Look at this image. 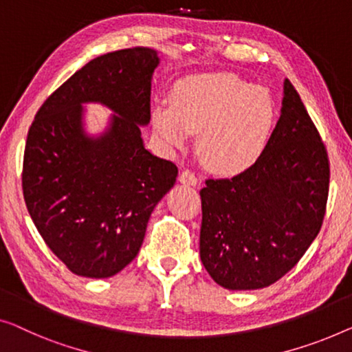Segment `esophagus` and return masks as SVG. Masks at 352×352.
Instances as JSON below:
<instances>
[{
    "instance_id": "34e87169",
    "label": "esophagus",
    "mask_w": 352,
    "mask_h": 352,
    "mask_svg": "<svg viewBox=\"0 0 352 352\" xmlns=\"http://www.w3.org/2000/svg\"><path fill=\"white\" fill-rule=\"evenodd\" d=\"M178 180H180L183 185H188V186H196L197 185V177L190 169L182 170L180 172V177H178Z\"/></svg>"
}]
</instances>
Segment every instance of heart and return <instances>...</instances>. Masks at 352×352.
Returning <instances> with one entry per match:
<instances>
[{"mask_svg":"<svg viewBox=\"0 0 352 352\" xmlns=\"http://www.w3.org/2000/svg\"><path fill=\"white\" fill-rule=\"evenodd\" d=\"M270 93L230 72L183 78L169 104L153 109L156 133L166 144L182 146L199 134L197 155L214 174L237 175L264 153L275 126Z\"/></svg>","mask_w":352,"mask_h":352,"instance_id":"1","label":"heart"}]
</instances>
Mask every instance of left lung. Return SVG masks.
<instances>
[{
    "mask_svg": "<svg viewBox=\"0 0 352 352\" xmlns=\"http://www.w3.org/2000/svg\"><path fill=\"white\" fill-rule=\"evenodd\" d=\"M330 180L327 148L300 96L285 82L281 117L264 153L201 190V259L219 286L262 289L285 276L321 230Z\"/></svg>",
    "mask_w": 352,
    "mask_h": 352,
    "instance_id": "obj_1",
    "label": "left lung"
}]
</instances>
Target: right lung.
Masks as SVG:
<instances>
[{
  "mask_svg": "<svg viewBox=\"0 0 352 352\" xmlns=\"http://www.w3.org/2000/svg\"><path fill=\"white\" fill-rule=\"evenodd\" d=\"M146 47L110 52L87 63L50 94L26 138L22 188L41 237L72 274L107 278L138 256L146 223L174 186L178 169L144 148L151 74ZM117 111L108 133L88 140L82 102Z\"/></svg>",
  "mask_w": 352,
  "mask_h": 352,
  "instance_id": "obj_1",
  "label": "right lung"
}]
</instances>
